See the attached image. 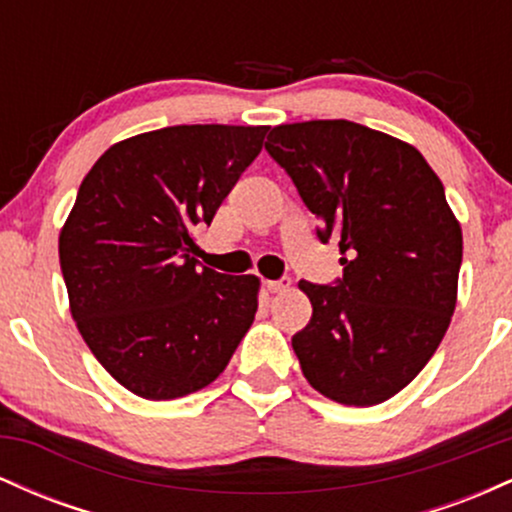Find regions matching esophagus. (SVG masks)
Segmentation results:
<instances>
[{
	"mask_svg": "<svg viewBox=\"0 0 512 512\" xmlns=\"http://www.w3.org/2000/svg\"><path fill=\"white\" fill-rule=\"evenodd\" d=\"M289 286H291L289 276H281V279H276V281H267L269 293H284V291H289Z\"/></svg>",
	"mask_w": 512,
	"mask_h": 512,
	"instance_id": "1",
	"label": "esophagus"
}]
</instances>
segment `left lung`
I'll use <instances>...</instances> for the list:
<instances>
[{
	"mask_svg": "<svg viewBox=\"0 0 512 512\" xmlns=\"http://www.w3.org/2000/svg\"><path fill=\"white\" fill-rule=\"evenodd\" d=\"M286 170L334 238L344 276L301 281L313 317L291 344L310 385L349 407H373L407 387L448 332L462 231L443 182L414 146L349 120H310L269 132Z\"/></svg>",
	"mask_w": 512,
	"mask_h": 512,
	"instance_id": "left-lung-1",
	"label": "left lung"
}]
</instances>
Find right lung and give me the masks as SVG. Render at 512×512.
<instances>
[{"mask_svg":"<svg viewBox=\"0 0 512 512\" xmlns=\"http://www.w3.org/2000/svg\"><path fill=\"white\" fill-rule=\"evenodd\" d=\"M267 127L178 125L110 146L88 170L60 233V267L81 337L144 399H175L223 373L257 313V276L195 260Z\"/></svg>","mask_w":512,"mask_h":512,"instance_id":"add662e5","label":"right lung"}]
</instances>
